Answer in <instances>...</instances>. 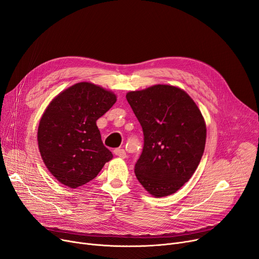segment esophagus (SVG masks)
I'll list each match as a JSON object with an SVG mask.
<instances>
[{
	"instance_id": "34e87169",
	"label": "esophagus",
	"mask_w": 259,
	"mask_h": 259,
	"mask_svg": "<svg viewBox=\"0 0 259 259\" xmlns=\"http://www.w3.org/2000/svg\"><path fill=\"white\" fill-rule=\"evenodd\" d=\"M114 154L120 158H125L126 157V151L124 150V149H115V150L113 151Z\"/></svg>"
}]
</instances>
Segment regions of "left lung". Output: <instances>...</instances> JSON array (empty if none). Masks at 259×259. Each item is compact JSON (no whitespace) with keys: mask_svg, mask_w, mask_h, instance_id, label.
Segmentation results:
<instances>
[{"mask_svg":"<svg viewBox=\"0 0 259 259\" xmlns=\"http://www.w3.org/2000/svg\"><path fill=\"white\" fill-rule=\"evenodd\" d=\"M126 98L144 132L143 152L134 167L137 179L155 197L173 194L199 165L205 119L194 101L174 86L154 85L130 91Z\"/></svg>","mask_w":259,"mask_h":259,"instance_id":"obj_1","label":"left lung"}]
</instances>
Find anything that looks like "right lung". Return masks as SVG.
Instances as JSON below:
<instances>
[{"label": "right lung", "instance_id": "right-lung-1", "mask_svg": "<svg viewBox=\"0 0 259 259\" xmlns=\"http://www.w3.org/2000/svg\"><path fill=\"white\" fill-rule=\"evenodd\" d=\"M115 102L113 92L81 81L62 91L48 105L38 124V150L61 184L72 189L83 186L112 159L97 120Z\"/></svg>", "mask_w": 259, "mask_h": 259}]
</instances>
